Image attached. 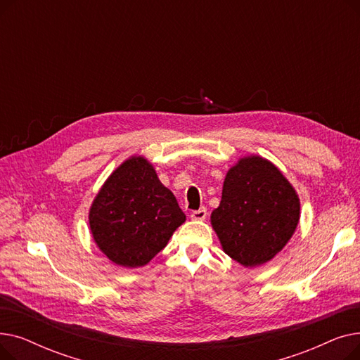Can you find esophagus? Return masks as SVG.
Masks as SVG:
<instances>
[{
    "instance_id": "34e87169",
    "label": "esophagus",
    "mask_w": 360,
    "mask_h": 360,
    "mask_svg": "<svg viewBox=\"0 0 360 360\" xmlns=\"http://www.w3.org/2000/svg\"><path fill=\"white\" fill-rule=\"evenodd\" d=\"M207 217V210L205 209H200L191 213V219L193 220H204Z\"/></svg>"
}]
</instances>
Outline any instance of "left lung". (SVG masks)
<instances>
[{
	"instance_id": "1",
	"label": "left lung",
	"mask_w": 360,
	"mask_h": 360,
	"mask_svg": "<svg viewBox=\"0 0 360 360\" xmlns=\"http://www.w3.org/2000/svg\"><path fill=\"white\" fill-rule=\"evenodd\" d=\"M299 217V197L278 167L247 156L226 174L210 219L223 251L243 267H257L285 248Z\"/></svg>"
}]
</instances>
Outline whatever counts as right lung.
Returning <instances> with one entry per match:
<instances>
[{
	"instance_id": "1",
	"label": "right lung",
	"mask_w": 360,
	"mask_h": 360,
	"mask_svg": "<svg viewBox=\"0 0 360 360\" xmlns=\"http://www.w3.org/2000/svg\"><path fill=\"white\" fill-rule=\"evenodd\" d=\"M184 221L175 195L141 156H132L113 170L89 213L99 250L127 269L146 266Z\"/></svg>"
}]
</instances>
